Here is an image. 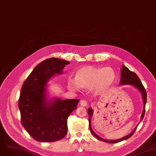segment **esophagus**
Here are the masks:
<instances>
[{"instance_id": "34e87169", "label": "esophagus", "mask_w": 156, "mask_h": 156, "mask_svg": "<svg viewBox=\"0 0 156 156\" xmlns=\"http://www.w3.org/2000/svg\"><path fill=\"white\" fill-rule=\"evenodd\" d=\"M80 105L82 106V107H86V106H87V101L86 100H81V101H80Z\"/></svg>"}]
</instances>
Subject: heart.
Returning a JSON list of instances; mask_svg holds the SVG:
<instances>
[{
    "label": "heart",
    "instance_id": "obj_1",
    "mask_svg": "<svg viewBox=\"0 0 156 156\" xmlns=\"http://www.w3.org/2000/svg\"><path fill=\"white\" fill-rule=\"evenodd\" d=\"M116 76V72L112 67L85 66L78 69L74 78H68L67 85L71 90L90 89L94 94H101L110 89Z\"/></svg>",
    "mask_w": 156,
    "mask_h": 156
}]
</instances>
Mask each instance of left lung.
<instances>
[{
	"label": "left lung",
	"mask_w": 156,
	"mask_h": 156,
	"mask_svg": "<svg viewBox=\"0 0 156 156\" xmlns=\"http://www.w3.org/2000/svg\"><path fill=\"white\" fill-rule=\"evenodd\" d=\"M130 85L132 86V87H135L136 89H137L138 90H139L141 94L143 102V110L141 116V119H140V123L142 121V119H143L144 115H145V105L147 103L146 90H145V88H144L143 85L141 82V80H140L139 77L137 76V74L134 72L130 71L127 67L123 64L122 69H121V80L119 82V85ZM87 112H88V114H89V129H90L91 133L93 134L97 138V139H98L102 141H105V142L110 143H118L119 141H122L123 140L129 139V138L134 134V132H135V130L137 129V125L134 129V130L130 132V134H129L126 136H125L122 137H121V138H119V139L112 140L103 139V138H101L99 136H98L93 130V129H92V127H91V118L93 117V109L89 107L88 108Z\"/></svg>",
	"instance_id": "1"
}]
</instances>
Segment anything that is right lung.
<instances>
[{"label":"right lung","mask_w":156,"mask_h":156,"mask_svg":"<svg viewBox=\"0 0 156 156\" xmlns=\"http://www.w3.org/2000/svg\"><path fill=\"white\" fill-rule=\"evenodd\" d=\"M70 62L51 58L40 63L23 84L19 100L21 123L33 139L53 142L67 132V118L77 108L79 100L50 98L48 82Z\"/></svg>","instance_id":"obj_1"}]
</instances>
